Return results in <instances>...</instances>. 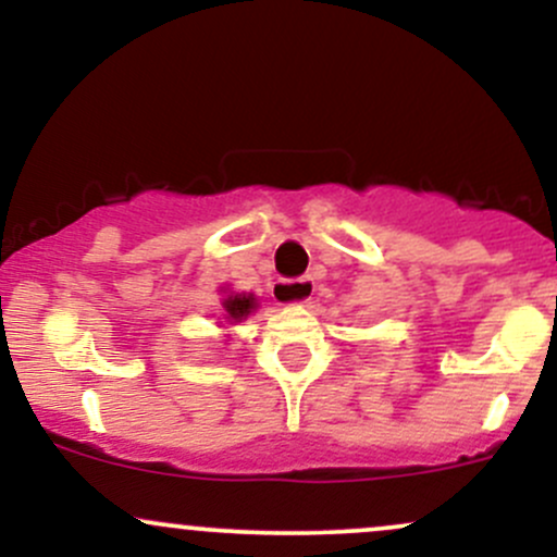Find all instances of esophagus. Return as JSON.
<instances>
[{"label":"esophagus","mask_w":557,"mask_h":557,"mask_svg":"<svg viewBox=\"0 0 557 557\" xmlns=\"http://www.w3.org/2000/svg\"><path fill=\"white\" fill-rule=\"evenodd\" d=\"M314 296V280L296 277V280H277L272 285V298L283 307H296V304H307Z\"/></svg>","instance_id":"esophagus-1"}]
</instances>
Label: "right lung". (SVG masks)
Wrapping results in <instances>:
<instances>
[{
  "instance_id": "right-lung-1",
  "label": "right lung",
  "mask_w": 557,
  "mask_h": 557,
  "mask_svg": "<svg viewBox=\"0 0 557 557\" xmlns=\"http://www.w3.org/2000/svg\"><path fill=\"white\" fill-rule=\"evenodd\" d=\"M222 307H224V311H227V317H224V320L237 322L256 309V301H253V296H227L224 298Z\"/></svg>"
}]
</instances>
